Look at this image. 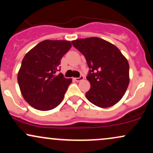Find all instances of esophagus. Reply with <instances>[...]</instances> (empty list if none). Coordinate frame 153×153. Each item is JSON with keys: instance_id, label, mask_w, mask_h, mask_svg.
I'll use <instances>...</instances> for the list:
<instances>
[{"instance_id": "1", "label": "esophagus", "mask_w": 153, "mask_h": 153, "mask_svg": "<svg viewBox=\"0 0 153 153\" xmlns=\"http://www.w3.org/2000/svg\"><path fill=\"white\" fill-rule=\"evenodd\" d=\"M83 78H84V77L82 76V75H80V76L79 77V78H73V79H74V80H75V81H77V82H80V80H83Z\"/></svg>"}]
</instances>
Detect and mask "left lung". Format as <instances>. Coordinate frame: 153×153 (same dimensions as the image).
Here are the masks:
<instances>
[{"instance_id": "left-lung-1", "label": "left lung", "mask_w": 153, "mask_h": 153, "mask_svg": "<svg viewBox=\"0 0 153 153\" xmlns=\"http://www.w3.org/2000/svg\"><path fill=\"white\" fill-rule=\"evenodd\" d=\"M72 43L85 56L89 68L86 78L91 88L85 94L87 99L101 108L118 103L129 82L126 57L117 47L99 37L78 39Z\"/></svg>"}]
</instances>
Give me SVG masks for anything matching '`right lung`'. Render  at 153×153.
I'll return each mask as SVG.
<instances>
[{
    "label": "right lung",
    "instance_id": "1",
    "mask_svg": "<svg viewBox=\"0 0 153 153\" xmlns=\"http://www.w3.org/2000/svg\"><path fill=\"white\" fill-rule=\"evenodd\" d=\"M71 47L66 40H45L24 56L18 83L24 99L36 109H53L62 102L72 79L57 72L60 71L61 59Z\"/></svg>",
    "mask_w": 153,
    "mask_h": 153
}]
</instances>
